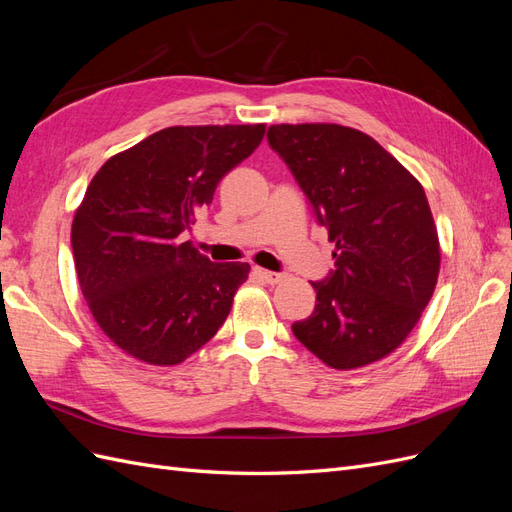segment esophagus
<instances>
[{"instance_id": "esophagus-1", "label": "esophagus", "mask_w": 512, "mask_h": 512, "mask_svg": "<svg viewBox=\"0 0 512 512\" xmlns=\"http://www.w3.org/2000/svg\"><path fill=\"white\" fill-rule=\"evenodd\" d=\"M254 273L260 277L262 282H267V284H280V282L284 280V275H282V273L267 271V269H260V267H256V269H254Z\"/></svg>"}]
</instances>
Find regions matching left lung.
<instances>
[{
  "mask_svg": "<svg viewBox=\"0 0 512 512\" xmlns=\"http://www.w3.org/2000/svg\"><path fill=\"white\" fill-rule=\"evenodd\" d=\"M267 138L335 245V271L312 282L316 307L292 324L294 337L333 369L384 359L404 344L438 284L440 241L423 185L348 126L280 123Z\"/></svg>",
  "mask_w": 512,
  "mask_h": 512,
  "instance_id": "8db88e82",
  "label": "left lung"
}]
</instances>
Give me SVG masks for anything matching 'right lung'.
Here are the masks:
<instances>
[{
  "instance_id": "add662e5",
  "label": "right lung",
  "mask_w": 512,
  "mask_h": 512,
  "mask_svg": "<svg viewBox=\"0 0 512 512\" xmlns=\"http://www.w3.org/2000/svg\"><path fill=\"white\" fill-rule=\"evenodd\" d=\"M265 123L173 126L108 158L72 220L76 277L91 316L134 359L183 363L218 333L247 262H211L181 232Z\"/></svg>"
}]
</instances>
